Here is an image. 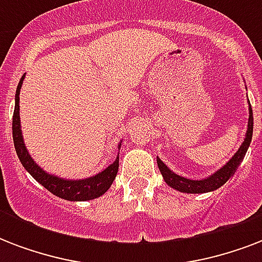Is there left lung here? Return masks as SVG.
I'll list each match as a JSON object with an SVG mask.
<instances>
[{"mask_svg":"<svg viewBox=\"0 0 262 262\" xmlns=\"http://www.w3.org/2000/svg\"><path fill=\"white\" fill-rule=\"evenodd\" d=\"M252 137L253 110L252 106H249L248 132H246V136H245L244 143H242V145L239 147V149L235 152V155L232 156L231 159L228 160L227 163L224 164L220 170H217V171L213 172V174L204 179H189L185 178V177H181V175L178 174H175L174 171H171L159 158H156L158 167H159L160 172L163 175L166 183H167L168 186H171L172 189H175V190L182 191V193H191V194H193V193H208V191H213L216 190V189H219L220 186H223L224 183L227 182L228 179L234 175V172L236 171V168L239 167L241 162L244 160L245 155H246V152H248L249 145L252 143Z\"/></svg>","mask_w":262,"mask_h":262,"instance_id":"left-lung-1","label":"left lung"}]
</instances>
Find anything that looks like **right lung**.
I'll return each instance as SVG.
<instances>
[{
    "mask_svg": "<svg viewBox=\"0 0 262 262\" xmlns=\"http://www.w3.org/2000/svg\"><path fill=\"white\" fill-rule=\"evenodd\" d=\"M24 76L20 80L17 90H16L13 121H12L14 149H16L18 159L21 162L23 167L26 168L27 171L30 172L34 177V179H36L42 186L46 187L47 190L51 191L53 194H55L59 199L69 200V201H87V200L98 199L102 194H104L110 189L115 177H117L119 167V156H117V159L108 167L104 168L102 172L85 179H63L57 177V175L47 174L31 158V155L27 151L24 140H23L21 125H20V106H18L20 98H18V95H20V90H21ZM118 148H121V144H118Z\"/></svg>",
    "mask_w": 262,
    "mask_h": 262,
    "instance_id": "add662e5",
    "label": "right lung"
}]
</instances>
